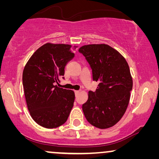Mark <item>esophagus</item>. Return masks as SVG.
<instances>
[{
	"mask_svg": "<svg viewBox=\"0 0 159 159\" xmlns=\"http://www.w3.org/2000/svg\"><path fill=\"white\" fill-rule=\"evenodd\" d=\"M75 95H77L80 93V90H75Z\"/></svg>",
	"mask_w": 159,
	"mask_h": 159,
	"instance_id": "esophagus-1",
	"label": "esophagus"
}]
</instances>
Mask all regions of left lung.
I'll return each mask as SVG.
<instances>
[{
    "instance_id": "left-lung-1",
    "label": "left lung",
    "mask_w": 159,
    "mask_h": 159,
    "mask_svg": "<svg viewBox=\"0 0 159 159\" xmlns=\"http://www.w3.org/2000/svg\"><path fill=\"white\" fill-rule=\"evenodd\" d=\"M92 69L93 79L98 82L95 92H88L82 105L89 123L100 129L116 125L127 110L132 89V78L125 58L106 44H92L80 48Z\"/></svg>"
}]
</instances>
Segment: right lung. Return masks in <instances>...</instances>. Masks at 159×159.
<instances>
[{
	"instance_id": "obj_1",
	"label": "right lung",
	"mask_w": 159,
	"mask_h": 159,
	"mask_svg": "<svg viewBox=\"0 0 159 159\" xmlns=\"http://www.w3.org/2000/svg\"><path fill=\"white\" fill-rule=\"evenodd\" d=\"M71 48L45 43L32 54L24 69L22 83L28 110L37 124L48 129L66 122L74 106L75 92L56 84L64 75L67 63L75 57Z\"/></svg>"
}]
</instances>
